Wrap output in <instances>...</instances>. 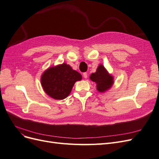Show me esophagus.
<instances>
[{"label":"esophagus","instance_id":"1","mask_svg":"<svg viewBox=\"0 0 159 159\" xmlns=\"http://www.w3.org/2000/svg\"><path fill=\"white\" fill-rule=\"evenodd\" d=\"M83 75L84 77V78H85V79L88 78V73H87V72H85V73H84Z\"/></svg>","mask_w":159,"mask_h":159}]
</instances>
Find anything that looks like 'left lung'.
Listing matches in <instances>:
<instances>
[{"label": "left lung", "instance_id": "8db88e82", "mask_svg": "<svg viewBox=\"0 0 159 159\" xmlns=\"http://www.w3.org/2000/svg\"><path fill=\"white\" fill-rule=\"evenodd\" d=\"M89 79L96 84V88L100 93L109 90L114 83L113 76L109 73L102 64L99 65L95 73L90 75Z\"/></svg>", "mask_w": 159, "mask_h": 159}]
</instances>
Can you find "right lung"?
I'll use <instances>...</instances> for the list:
<instances>
[{
    "label": "right lung",
    "mask_w": 159,
    "mask_h": 159,
    "mask_svg": "<svg viewBox=\"0 0 159 159\" xmlns=\"http://www.w3.org/2000/svg\"><path fill=\"white\" fill-rule=\"evenodd\" d=\"M82 76L66 63L48 68L41 76V85L45 93L50 98L61 100L71 93L75 83Z\"/></svg>",
    "instance_id": "1"
}]
</instances>
